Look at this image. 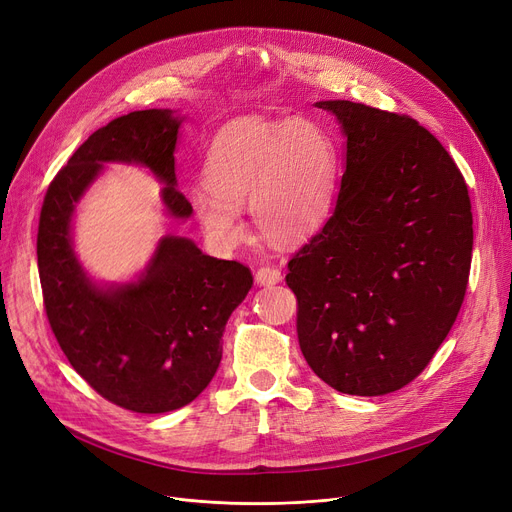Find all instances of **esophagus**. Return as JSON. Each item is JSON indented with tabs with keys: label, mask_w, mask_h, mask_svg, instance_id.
I'll return each instance as SVG.
<instances>
[{
	"label": "esophagus",
	"mask_w": 512,
	"mask_h": 512,
	"mask_svg": "<svg viewBox=\"0 0 512 512\" xmlns=\"http://www.w3.org/2000/svg\"><path fill=\"white\" fill-rule=\"evenodd\" d=\"M255 282H257L259 286H274V284H280V282H282V272L278 270V267L265 265V267H261V270H257Z\"/></svg>",
	"instance_id": "1"
}]
</instances>
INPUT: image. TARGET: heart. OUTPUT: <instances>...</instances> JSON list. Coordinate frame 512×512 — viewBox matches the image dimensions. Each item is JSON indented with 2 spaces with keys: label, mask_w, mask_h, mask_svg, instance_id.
Returning <instances> with one entry per match:
<instances>
[{
  "label": "heart",
  "mask_w": 512,
  "mask_h": 512,
  "mask_svg": "<svg viewBox=\"0 0 512 512\" xmlns=\"http://www.w3.org/2000/svg\"><path fill=\"white\" fill-rule=\"evenodd\" d=\"M340 153L332 134L311 120L234 124L213 139L193 211L218 245L245 234L240 207L251 203L257 230L280 247L313 238L328 220Z\"/></svg>",
  "instance_id": "b5f03b06"
}]
</instances>
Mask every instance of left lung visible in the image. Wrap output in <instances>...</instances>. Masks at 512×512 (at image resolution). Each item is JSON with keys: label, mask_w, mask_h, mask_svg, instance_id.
I'll return each mask as SVG.
<instances>
[{"label": "left lung", "mask_w": 512, "mask_h": 512, "mask_svg": "<svg viewBox=\"0 0 512 512\" xmlns=\"http://www.w3.org/2000/svg\"><path fill=\"white\" fill-rule=\"evenodd\" d=\"M344 137L336 209L288 263L301 351L338 392L380 396L425 369L459 315L471 267L467 184L417 120L315 103Z\"/></svg>", "instance_id": "left-lung-1"}]
</instances>
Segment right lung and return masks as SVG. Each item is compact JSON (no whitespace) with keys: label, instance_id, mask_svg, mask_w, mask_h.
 Listing matches in <instances>:
<instances>
[{"label":"right lung","instance_id":"right-lung-1","mask_svg":"<svg viewBox=\"0 0 512 512\" xmlns=\"http://www.w3.org/2000/svg\"><path fill=\"white\" fill-rule=\"evenodd\" d=\"M178 110H141L93 132L47 188L37 263L47 319L64 355L91 388L134 413H168L193 402L222 361L232 311L253 286L249 267L205 255L193 238L166 234L141 272L95 280L74 251L80 201L105 166L145 168L172 220L193 207L178 191Z\"/></svg>","mask_w":512,"mask_h":512}]
</instances>
